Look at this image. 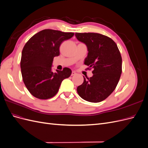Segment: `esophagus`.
Segmentation results:
<instances>
[{
  "label": "esophagus",
  "mask_w": 148,
  "mask_h": 148,
  "mask_svg": "<svg viewBox=\"0 0 148 148\" xmlns=\"http://www.w3.org/2000/svg\"><path fill=\"white\" fill-rule=\"evenodd\" d=\"M76 75V72L74 71H73L72 72H71V76H73V75Z\"/></svg>",
  "instance_id": "esophagus-1"
}]
</instances>
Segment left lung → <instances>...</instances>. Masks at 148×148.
Segmentation results:
<instances>
[{
	"label": "left lung",
	"instance_id": "left-lung-1",
	"mask_svg": "<svg viewBox=\"0 0 148 148\" xmlns=\"http://www.w3.org/2000/svg\"><path fill=\"white\" fill-rule=\"evenodd\" d=\"M75 36L86 45L88 53L84 64L93 70L92 77H83V84L77 87L78 95L88 102L104 101L115 90L122 73L119 48L112 39L101 34L76 33Z\"/></svg>",
	"mask_w": 148,
	"mask_h": 148
}]
</instances>
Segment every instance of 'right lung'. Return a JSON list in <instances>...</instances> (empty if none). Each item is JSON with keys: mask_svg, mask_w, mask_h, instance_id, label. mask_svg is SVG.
Returning a JSON list of instances; mask_svg holds the SVG:
<instances>
[{"mask_svg": "<svg viewBox=\"0 0 148 148\" xmlns=\"http://www.w3.org/2000/svg\"><path fill=\"white\" fill-rule=\"evenodd\" d=\"M73 33L44 29L31 37L25 44L20 62L23 81L29 92L40 99L54 96L62 82L70 77L71 70L67 67L52 72L53 57L60 55L62 42L73 36Z\"/></svg>", "mask_w": 148, "mask_h": 148, "instance_id": "add662e5", "label": "right lung"}]
</instances>
